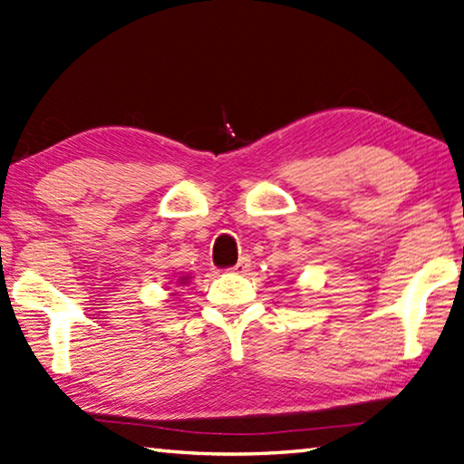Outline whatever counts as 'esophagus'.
I'll list each match as a JSON object with an SVG mask.
<instances>
[{
  "label": "esophagus",
  "instance_id": "1",
  "mask_svg": "<svg viewBox=\"0 0 464 464\" xmlns=\"http://www.w3.org/2000/svg\"><path fill=\"white\" fill-rule=\"evenodd\" d=\"M249 267H251V259H249V256H243V257H239L237 266H235L231 271H233V274H245V271H247Z\"/></svg>",
  "mask_w": 464,
  "mask_h": 464
}]
</instances>
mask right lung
Listing matches in <instances>:
<instances>
[{
    "label": "right lung",
    "mask_w": 464,
    "mask_h": 464,
    "mask_svg": "<svg viewBox=\"0 0 464 464\" xmlns=\"http://www.w3.org/2000/svg\"><path fill=\"white\" fill-rule=\"evenodd\" d=\"M190 281V276L187 274V276H180V274H177L175 277H172L170 281H169V289H172V287H180V285H187ZM170 295H175V294H170Z\"/></svg>",
    "instance_id": "add662e5"
}]
</instances>
